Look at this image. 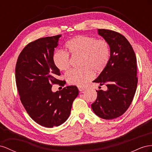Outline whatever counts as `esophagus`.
Segmentation results:
<instances>
[{
  "label": "esophagus",
  "instance_id": "esophagus-1",
  "mask_svg": "<svg viewBox=\"0 0 152 152\" xmlns=\"http://www.w3.org/2000/svg\"><path fill=\"white\" fill-rule=\"evenodd\" d=\"M78 90L80 91V92H82V91H83V90H85V88L81 87V86H78Z\"/></svg>",
  "mask_w": 152,
  "mask_h": 152
}]
</instances>
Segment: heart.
<instances>
[{
  "label": "heart",
  "instance_id": "obj_1",
  "mask_svg": "<svg viewBox=\"0 0 152 152\" xmlns=\"http://www.w3.org/2000/svg\"><path fill=\"white\" fill-rule=\"evenodd\" d=\"M66 48L72 55L81 56L80 69L68 71L66 77L69 84L83 86L93 77V72H101L106 69L110 58V47L104 39L87 36H77L69 40ZM53 61L60 71L67 69L70 64L69 55L63 51H56Z\"/></svg>",
  "mask_w": 152,
  "mask_h": 152
}]
</instances>
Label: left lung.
I'll list each match as a JSON object with an SVG mask.
<instances>
[{"mask_svg": "<svg viewBox=\"0 0 152 152\" xmlns=\"http://www.w3.org/2000/svg\"><path fill=\"white\" fill-rule=\"evenodd\" d=\"M98 34L109 44L110 58L94 82L105 85L107 89L96 90L97 97L91 107L100 118L111 120L122 115L133 100L137 85L136 57L122 34L107 29H98Z\"/></svg>", "mask_w": 152, "mask_h": 152, "instance_id": "8db88e82", "label": "left lung"}]
</instances>
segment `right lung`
Listing matches in <instances>:
<instances>
[{"label":"right lung","instance_id":"add662e5","mask_svg":"<svg viewBox=\"0 0 152 152\" xmlns=\"http://www.w3.org/2000/svg\"><path fill=\"white\" fill-rule=\"evenodd\" d=\"M60 37H42L28 43L18 56L15 69L17 88L26 111L37 124L48 128L66 122L79 94L76 86L56 92L51 90L54 84L64 86V81L57 79L60 73L53 61Z\"/></svg>","mask_w":152,"mask_h":152}]
</instances>
